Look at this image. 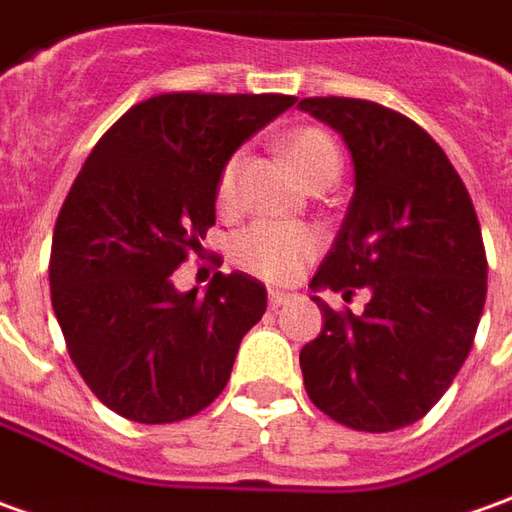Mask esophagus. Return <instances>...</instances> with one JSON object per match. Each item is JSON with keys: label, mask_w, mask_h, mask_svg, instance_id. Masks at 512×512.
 Here are the masks:
<instances>
[{"label": "esophagus", "mask_w": 512, "mask_h": 512, "mask_svg": "<svg viewBox=\"0 0 512 512\" xmlns=\"http://www.w3.org/2000/svg\"><path fill=\"white\" fill-rule=\"evenodd\" d=\"M291 300V294H285V291H277V288H269V305L271 308H280L285 302Z\"/></svg>", "instance_id": "esophagus-1"}]
</instances>
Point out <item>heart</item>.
Segmentation results:
<instances>
[{
    "mask_svg": "<svg viewBox=\"0 0 512 512\" xmlns=\"http://www.w3.org/2000/svg\"><path fill=\"white\" fill-rule=\"evenodd\" d=\"M285 151L291 156L294 168L300 170L305 182L319 184L339 176L342 156L336 142L319 131V128H300L285 139ZM238 173H241V156H232L221 176H218V204L232 207L238 198ZM322 249V235L302 224H285V221H255L243 227L232 238V260L243 271L263 277L269 283H291L308 260H314Z\"/></svg>",
    "mask_w": 512,
    "mask_h": 512,
    "instance_id": "1",
    "label": "heart"
}]
</instances>
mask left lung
<instances>
[{
	"label": "left lung",
	"mask_w": 512,
	"mask_h": 512,
	"mask_svg": "<svg viewBox=\"0 0 512 512\" xmlns=\"http://www.w3.org/2000/svg\"><path fill=\"white\" fill-rule=\"evenodd\" d=\"M339 131L356 190L314 291L370 288L364 314L322 311L300 353L319 412L356 431H395L429 412L471 353L488 294L482 229L460 173L401 111L356 97H305Z\"/></svg>",
	"instance_id": "obj_1"
}]
</instances>
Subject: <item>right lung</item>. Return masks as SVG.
Returning <instances> with one entry per match:
<instances>
[{
  "label": "right lung",
  "mask_w": 512,
  "mask_h": 512,
  "mask_svg": "<svg viewBox=\"0 0 512 512\" xmlns=\"http://www.w3.org/2000/svg\"><path fill=\"white\" fill-rule=\"evenodd\" d=\"M294 100L148 97L83 162L52 232L50 294L72 364L111 412L176 423L227 387L241 339L266 314V288L218 271L196 297L170 274L215 224L229 156Z\"/></svg>",
  "instance_id": "obj_1"
}]
</instances>
